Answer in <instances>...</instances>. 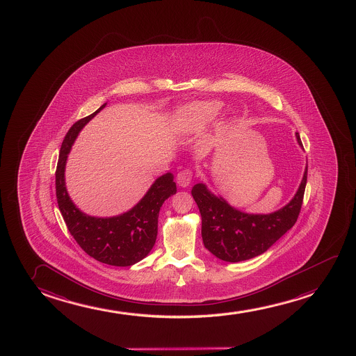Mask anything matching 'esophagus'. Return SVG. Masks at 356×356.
I'll return each mask as SVG.
<instances>
[{"instance_id": "obj_1", "label": "esophagus", "mask_w": 356, "mask_h": 356, "mask_svg": "<svg viewBox=\"0 0 356 356\" xmlns=\"http://www.w3.org/2000/svg\"><path fill=\"white\" fill-rule=\"evenodd\" d=\"M191 181H193V172L191 170H183L177 175V183L179 184L181 188H186L191 186Z\"/></svg>"}]
</instances>
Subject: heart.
<instances>
[{"label": "heart", "instance_id": "1", "mask_svg": "<svg viewBox=\"0 0 356 356\" xmlns=\"http://www.w3.org/2000/svg\"><path fill=\"white\" fill-rule=\"evenodd\" d=\"M223 105L217 101L194 102L181 111V125L186 133L205 129L222 115Z\"/></svg>", "mask_w": 356, "mask_h": 356}]
</instances>
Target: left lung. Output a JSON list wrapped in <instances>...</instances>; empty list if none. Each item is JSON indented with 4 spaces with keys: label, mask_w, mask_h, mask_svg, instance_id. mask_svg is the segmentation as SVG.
<instances>
[{
    "label": "left lung",
    "mask_w": 356,
    "mask_h": 356,
    "mask_svg": "<svg viewBox=\"0 0 356 356\" xmlns=\"http://www.w3.org/2000/svg\"><path fill=\"white\" fill-rule=\"evenodd\" d=\"M296 141L302 147L299 133ZM307 181V165L294 197L284 207L267 215H254L229 205L197 183L191 189L201 213V236L206 249L220 260L239 262L264 254L296 225Z\"/></svg>",
    "instance_id": "left-lung-1"
}]
</instances>
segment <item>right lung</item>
<instances>
[{
  "label": "right lung",
  "instance_id": "add662e5",
  "mask_svg": "<svg viewBox=\"0 0 356 356\" xmlns=\"http://www.w3.org/2000/svg\"><path fill=\"white\" fill-rule=\"evenodd\" d=\"M106 105L75 122L65 136L56 170V196L67 228L81 249L102 264L127 267L143 260L155 245L161 206L177 193V186L172 173L161 175L134 207L113 217L86 215L74 205L65 188L68 154L79 131Z\"/></svg>",
  "mask_w": 356,
  "mask_h": 356
}]
</instances>
